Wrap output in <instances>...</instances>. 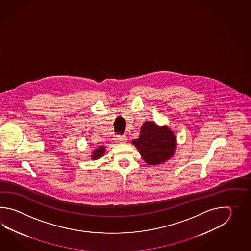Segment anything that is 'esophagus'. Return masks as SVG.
<instances>
[{
	"mask_svg": "<svg viewBox=\"0 0 251 251\" xmlns=\"http://www.w3.org/2000/svg\"><path fill=\"white\" fill-rule=\"evenodd\" d=\"M117 141H118V143L119 144H125V143H126V141H127V137L126 136H118V138H117Z\"/></svg>",
	"mask_w": 251,
	"mask_h": 251,
	"instance_id": "obj_1",
	"label": "esophagus"
}]
</instances>
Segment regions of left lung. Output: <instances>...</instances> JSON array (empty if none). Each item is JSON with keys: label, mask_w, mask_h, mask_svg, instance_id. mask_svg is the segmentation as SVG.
Listing matches in <instances>:
<instances>
[{"label": "left lung", "mask_w": 251, "mask_h": 251, "mask_svg": "<svg viewBox=\"0 0 251 251\" xmlns=\"http://www.w3.org/2000/svg\"><path fill=\"white\" fill-rule=\"evenodd\" d=\"M132 144L148 165H159L173 156L176 140L168 126L147 121L141 127L139 138L133 140Z\"/></svg>", "instance_id": "obj_1"}]
</instances>
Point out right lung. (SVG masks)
I'll return each instance as SVG.
<instances>
[{"mask_svg": "<svg viewBox=\"0 0 251 251\" xmlns=\"http://www.w3.org/2000/svg\"><path fill=\"white\" fill-rule=\"evenodd\" d=\"M105 146H99L96 150L93 151L92 155H91V159L92 160H98L100 159V157H102V155L105 153Z\"/></svg>", "mask_w": 251, "mask_h": 251, "instance_id": "1", "label": "right lung"}]
</instances>
